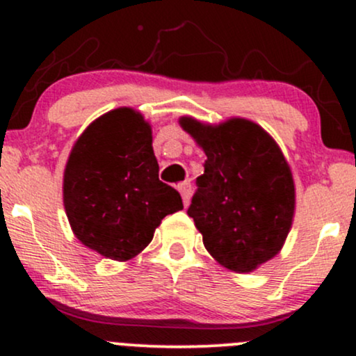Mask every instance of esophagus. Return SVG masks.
I'll use <instances>...</instances> for the list:
<instances>
[{"mask_svg": "<svg viewBox=\"0 0 356 356\" xmlns=\"http://www.w3.org/2000/svg\"><path fill=\"white\" fill-rule=\"evenodd\" d=\"M179 192H181V195H182L184 206H187V204H189V199H191V192H192L191 182H182L181 186H179Z\"/></svg>", "mask_w": 356, "mask_h": 356, "instance_id": "34e87169", "label": "esophagus"}]
</instances>
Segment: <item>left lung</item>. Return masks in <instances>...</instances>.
Returning a JSON list of instances; mask_svg holds the SVG:
<instances>
[{"mask_svg": "<svg viewBox=\"0 0 356 356\" xmlns=\"http://www.w3.org/2000/svg\"><path fill=\"white\" fill-rule=\"evenodd\" d=\"M206 154L187 214L224 268L251 273L283 248L295 216V182L266 130L246 118L219 125L181 117Z\"/></svg>", "mask_w": 356, "mask_h": 356, "instance_id": "1", "label": "left lung"}]
</instances>
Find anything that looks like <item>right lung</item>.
Returning a JSON list of instances; mask_svg holds the SVG:
<instances>
[{
    "instance_id": "obj_1",
    "label": "right lung",
    "mask_w": 356,
    "mask_h": 356,
    "mask_svg": "<svg viewBox=\"0 0 356 356\" xmlns=\"http://www.w3.org/2000/svg\"><path fill=\"white\" fill-rule=\"evenodd\" d=\"M63 204L80 243L115 261L136 257L161 220L184 207L181 194L159 181L149 122L129 107L99 117L75 142Z\"/></svg>"
}]
</instances>
